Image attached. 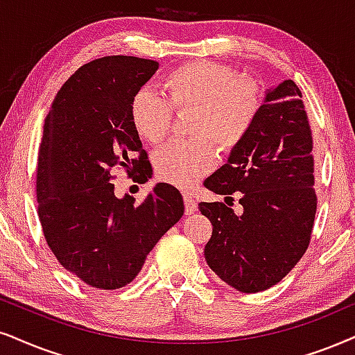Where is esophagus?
Wrapping results in <instances>:
<instances>
[{
	"mask_svg": "<svg viewBox=\"0 0 355 355\" xmlns=\"http://www.w3.org/2000/svg\"><path fill=\"white\" fill-rule=\"evenodd\" d=\"M183 201H185V213L187 214H193L196 209H198V205H196V201L193 200L190 191L183 193Z\"/></svg>",
	"mask_w": 355,
	"mask_h": 355,
	"instance_id": "esophagus-1",
	"label": "esophagus"
}]
</instances>
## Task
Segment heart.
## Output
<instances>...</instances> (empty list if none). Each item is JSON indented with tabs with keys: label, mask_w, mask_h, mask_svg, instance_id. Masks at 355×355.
Returning <instances> with one entry per match:
<instances>
[{
	"label": "heart",
	"mask_w": 355,
	"mask_h": 355,
	"mask_svg": "<svg viewBox=\"0 0 355 355\" xmlns=\"http://www.w3.org/2000/svg\"><path fill=\"white\" fill-rule=\"evenodd\" d=\"M162 98L141 89L132 98L131 123L141 141L155 146L172 128L175 113H190V142H172L155 152L154 167L164 182L190 187L216 165V150L231 152L248 139L262 111V89L252 80L214 62H188L162 80Z\"/></svg>",
	"instance_id": "1"
}]
</instances>
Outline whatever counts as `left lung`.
<instances>
[{"instance_id":"obj_1","label":"left lung","mask_w":355,"mask_h":355,"mask_svg":"<svg viewBox=\"0 0 355 355\" xmlns=\"http://www.w3.org/2000/svg\"><path fill=\"white\" fill-rule=\"evenodd\" d=\"M313 137L293 80L267 89L257 123L230 159L205 180L226 203H200L213 224L205 245L211 270L242 293L277 285L298 263L316 214ZM240 196L243 213L227 203ZM232 200V199H231Z\"/></svg>"}]
</instances>
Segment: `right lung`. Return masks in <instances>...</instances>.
Returning a JSON list of instances; mask_svg holds the SVG:
<instances>
[{"instance_id": "1", "label": "right lung", "mask_w": 355, "mask_h": 355, "mask_svg": "<svg viewBox=\"0 0 355 355\" xmlns=\"http://www.w3.org/2000/svg\"><path fill=\"white\" fill-rule=\"evenodd\" d=\"M157 69L149 58H96L58 89L44 123L35 180L44 237L65 270L100 290L131 284L185 211L168 183L139 205L131 195L118 198L111 183L114 167L137 183L152 177L131 103Z\"/></svg>"}]
</instances>
